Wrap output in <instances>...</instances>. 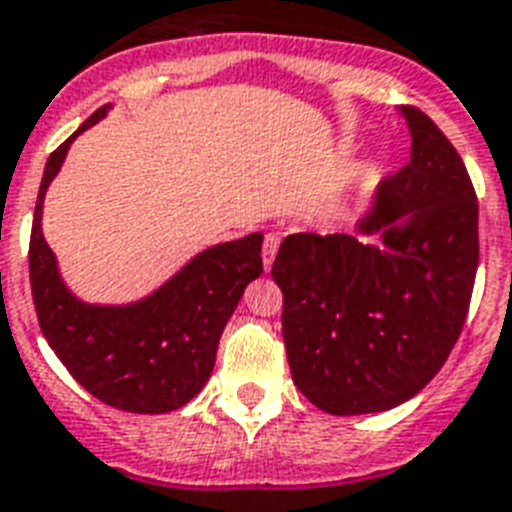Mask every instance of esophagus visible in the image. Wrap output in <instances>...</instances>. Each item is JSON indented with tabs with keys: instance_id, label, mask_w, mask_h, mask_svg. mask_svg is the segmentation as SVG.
Masks as SVG:
<instances>
[{
	"instance_id": "1",
	"label": "esophagus",
	"mask_w": 512,
	"mask_h": 512,
	"mask_svg": "<svg viewBox=\"0 0 512 512\" xmlns=\"http://www.w3.org/2000/svg\"><path fill=\"white\" fill-rule=\"evenodd\" d=\"M278 244H281V236L278 234H268L263 242V268L270 270L273 268V260H276Z\"/></svg>"
}]
</instances>
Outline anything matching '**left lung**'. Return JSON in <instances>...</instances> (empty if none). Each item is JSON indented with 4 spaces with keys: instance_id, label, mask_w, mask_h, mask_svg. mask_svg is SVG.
<instances>
[{
    "instance_id": "8db88e82",
    "label": "left lung",
    "mask_w": 512,
    "mask_h": 512,
    "mask_svg": "<svg viewBox=\"0 0 512 512\" xmlns=\"http://www.w3.org/2000/svg\"><path fill=\"white\" fill-rule=\"evenodd\" d=\"M398 111L411 158L377 187L354 234L286 236L270 270L294 385L336 416L414 398L453 351L474 291V184L424 111Z\"/></svg>"
}]
</instances>
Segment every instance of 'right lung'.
Masks as SVG:
<instances>
[{"instance_id": "add662e5", "label": "right lung", "mask_w": 512, "mask_h": 512, "mask_svg": "<svg viewBox=\"0 0 512 512\" xmlns=\"http://www.w3.org/2000/svg\"><path fill=\"white\" fill-rule=\"evenodd\" d=\"M109 111L111 103L101 106L46 161L30 231V289L41 333L90 395L130 414H166L205 388L226 322L263 273V234L197 252L137 302L90 304L72 294L41 229L46 190L75 137Z\"/></svg>"}]
</instances>
